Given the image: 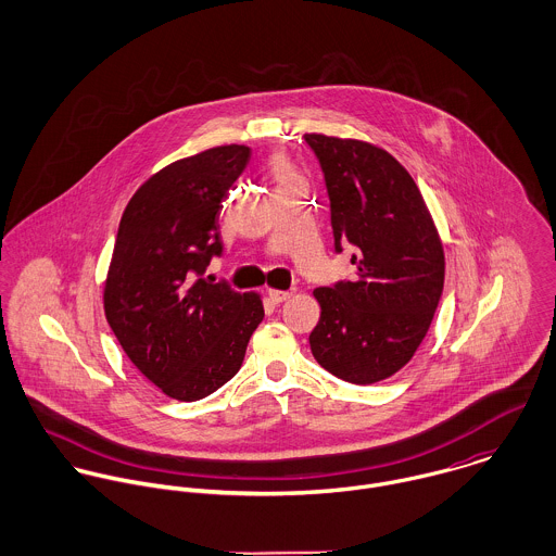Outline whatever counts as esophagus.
I'll use <instances>...</instances> for the list:
<instances>
[{
  "label": "esophagus",
  "mask_w": 556,
  "mask_h": 556,
  "mask_svg": "<svg viewBox=\"0 0 556 556\" xmlns=\"http://www.w3.org/2000/svg\"><path fill=\"white\" fill-rule=\"evenodd\" d=\"M267 295H269V300H271L274 304H280V302H287V300L293 295V291H278V289H269V291H267Z\"/></svg>",
  "instance_id": "esophagus-1"
}]
</instances>
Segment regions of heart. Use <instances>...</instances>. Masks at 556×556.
Returning a JSON list of instances; mask_svg holds the SVG:
<instances>
[{"instance_id": "obj_1", "label": "heart", "mask_w": 556, "mask_h": 556, "mask_svg": "<svg viewBox=\"0 0 556 556\" xmlns=\"http://www.w3.org/2000/svg\"><path fill=\"white\" fill-rule=\"evenodd\" d=\"M271 173L276 175L278 181H287V179H298V173L295 168L291 166V162L285 159V156H276L271 160Z\"/></svg>"}]
</instances>
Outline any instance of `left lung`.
<instances>
[{
  "label": "left lung",
  "instance_id": "obj_1",
  "mask_svg": "<svg viewBox=\"0 0 556 556\" xmlns=\"http://www.w3.org/2000/svg\"><path fill=\"white\" fill-rule=\"evenodd\" d=\"M304 137L325 175L336 250L340 241L357 248L353 282L313 291L320 318L311 349L333 377L379 383L410 362L430 329L445 280L443 241L390 152L359 139Z\"/></svg>",
  "mask_w": 556,
  "mask_h": 556
}]
</instances>
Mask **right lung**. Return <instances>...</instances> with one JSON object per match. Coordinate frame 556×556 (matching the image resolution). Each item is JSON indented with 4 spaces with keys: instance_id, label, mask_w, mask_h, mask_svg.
<instances>
[{
    "instance_id": "obj_1",
    "label": "right lung",
    "mask_w": 556,
    "mask_h": 556,
    "mask_svg": "<svg viewBox=\"0 0 556 556\" xmlns=\"http://www.w3.org/2000/svg\"><path fill=\"white\" fill-rule=\"evenodd\" d=\"M248 160L236 143L175 160L139 186L119 223L104 315L141 375L181 402L238 375L265 315L258 293L201 278L223 252L218 212Z\"/></svg>"
}]
</instances>
